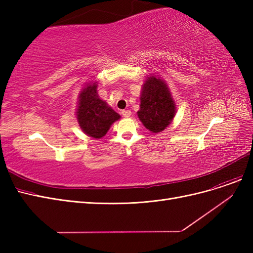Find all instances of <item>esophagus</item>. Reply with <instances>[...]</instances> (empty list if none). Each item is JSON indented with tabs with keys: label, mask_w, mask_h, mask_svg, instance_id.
<instances>
[{
	"label": "esophagus",
	"mask_w": 253,
	"mask_h": 253,
	"mask_svg": "<svg viewBox=\"0 0 253 253\" xmlns=\"http://www.w3.org/2000/svg\"><path fill=\"white\" fill-rule=\"evenodd\" d=\"M121 114H122V116H124L125 118H128V117H131V115H132V113H131V111H122L121 112Z\"/></svg>",
	"instance_id": "1"
}]
</instances>
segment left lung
<instances>
[{
    "label": "left lung",
    "mask_w": 253,
    "mask_h": 253,
    "mask_svg": "<svg viewBox=\"0 0 253 253\" xmlns=\"http://www.w3.org/2000/svg\"><path fill=\"white\" fill-rule=\"evenodd\" d=\"M139 106L137 116L145 128L155 134L169 126L176 115V104L168 83L156 75L145 78Z\"/></svg>",
    "instance_id": "1"
}]
</instances>
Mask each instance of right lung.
I'll return each instance as SVG.
<instances>
[{
    "label": "right lung",
    "mask_w": 253,
    "mask_h": 253,
    "mask_svg": "<svg viewBox=\"0 0 253 253\" xmlns=\"http://www.w3.org/2000/svg\"><path fill=\"white\" fill-rule=\"evenodd\" d=\"M98 84L89 81L82 87L78 96L76 118L82 132L95 139H100L108 133L120 115L98 95Z\"/></svg>",
    "instance_id": "add662e5"
}]
</instances>
